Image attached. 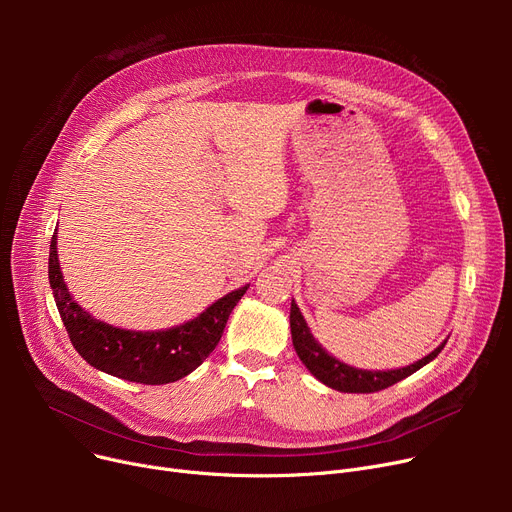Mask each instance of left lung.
I'll return each instance as SVG.
<instances>
[{
  "instance_id": "1",
  "label": "left lung",
  "mask_w": 512,
  "mask_h": 512,
  "mask_svg": "<svg viewBox=\"0 0 512 512\" xmlns=\"http://www.w3.org/2000/svg\"><path fill=\"white\" fill-rule=\"evenodd\" d=\"M290 334H292V346L294 351H297L299 359L303 361V365L311 371V375H315V378L326 384L328 388L332 390H338V392H361V394H367V392H378V390H384L400 380L409 378L411 373L419 371L423 365H427L429 361H434L440 351L444 348L446 340L442 344H438V348H434L432 353L425 355L423 359L407 365V367H398V369H386V371H371V369H359V367H353V365H346L342 361H338L336 357H332L324 346H321L309 326L307 321L299 309V305L290 303Z\"/></svg>"
}]
</instances>
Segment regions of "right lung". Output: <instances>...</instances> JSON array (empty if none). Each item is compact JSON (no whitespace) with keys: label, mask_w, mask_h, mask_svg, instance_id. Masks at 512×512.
I'll return each mask as SVG.
<instances>
[{"label":"right lung","mask_w":512,"mask_h":512,"mask_svg":"<svg viewBox=\"0 0 512 512\" xmlns=\"http://www.w3.org/2000/svg\"><path fill=\"white\" fill-rule=\"evenodd\" d=\"M49 284L78 355L114 378L151 386L178 382L195 371L218 346L232 309L249 288L245 284L224 294L197 317L168 330L116 328L95 319L72 299L58 259V230L49 245Z\"/></svg>","instance_id":"right-lung-1"}]
</instances>
